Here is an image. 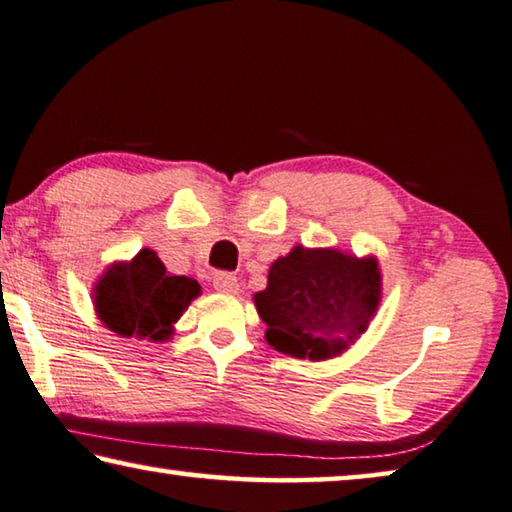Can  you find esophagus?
I'll return each instance as SVG.
<instances>
[{"instance_id": "esophagus-1", "label": "esophagus", "mask_w": 512, "mask_h": 512, "mask_svg": "<svg viewBox=\"0 0 512 512\" xmlns=\"http://www.w3.org/2000/svg\"><path fill=\"white\" fill-rule=\"evenodd\" d=\"M212 285L218 294H239V278L232 273H216Z\"/></svg>"}]
</instances>
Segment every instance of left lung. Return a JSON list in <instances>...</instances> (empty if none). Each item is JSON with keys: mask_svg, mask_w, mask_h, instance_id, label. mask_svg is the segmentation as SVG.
I'll return each instance as SVG.
<instances>
[{"mask_svg": "<svg viewBox=\"0 0 512 512\" xmlns=\"http://www.w3.org/2000/svg\"><path fill=\"white\" fill-rule=\"evenodd\" d=\"M383 298L378 257L296 243L253 296L266 342L298 360L339 358L367 332Z\"/></svg>", "mask_w": 512, "mask_h": 512, "instance_id": "left-lung-1", "label": "left lung"}]
</instances>
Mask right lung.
I'll use <instances>...</instances> for the list:
<instances>
[{
  "label": "right lung",
  "instance_id": "obj_1",
  "mask_svg": "<svg viewBox=\"0 0 512 512\" xmlns=\"http://www.w3.org/2000/svg\"><path fill=\"white\" fill-rule=\"evenodd\" d=\"M200 291L198 280L168 273L157 253L143 248L107 266L93 287V307L116 335L159 344L175 335V323Z\"/></svg>",
  "mask_w": 512,
  "mask_h": 512
}]
</instances>
